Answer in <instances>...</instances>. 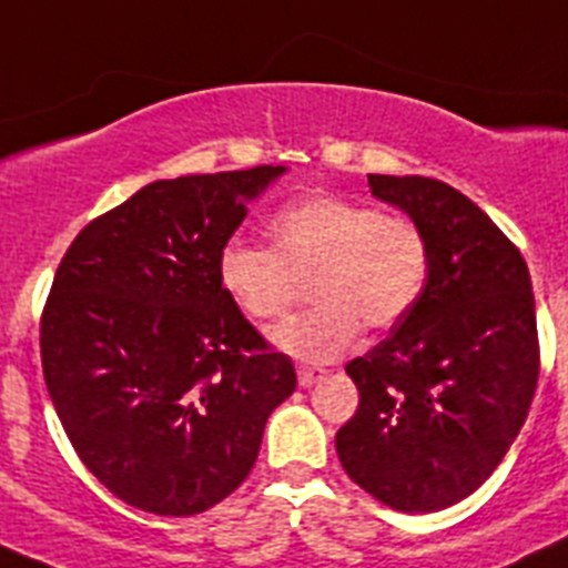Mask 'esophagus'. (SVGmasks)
<instances>
[{"instance_id":"1","label":"esophagus","mask_w":568,"mask_h":568,"mask_svg":"<svg viewBox=\"0 0 568 568\" xmlns=\"http://www.w3.org/2000/svg\"><path fill=\"white\" fill-rule=\"evenodd\" d=\"M322 376H325V371H322V367L303 365L300 371H296V379H300V385H303V387H311L316 379H322Z\"/></svg>"}]
</instances>
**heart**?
<instances>
[{"mask_svg":"<svg viewBox=\"0 0 568 568\" xmlns=\"http://www.w3.org/2000/svg\"><path fill=\"white\" fill-rule=\"evenodd\" d=\"M272 252L229 240L217 254V283L252 322L280 320L300 285L311 283L314 311L272 331L280 351L328 362L359 342L362 328L387 331L422 300L430 277V240L407 214L376 203L314 195L268 223Z\"/></svg>","mask_w":568,"mask_h":568,"instance_id":"b5f03b06","label":"heart"}]
</instances>
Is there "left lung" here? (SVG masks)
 <instances>
[{
  "mask_svg": "<svg viewBox=\"0 0 568 568\" xmlns=\"http://www.w3.org/2000/svg\"><path fill=\"white\" fill-rule=\"evenodd\" d=\"M430 240L422 300L345 371L359 387L336 433L345 473L398 513L453 507L487 481L526 422L540 373L526 260L449 183L367 175Z\"/></svg>",
  "mask_w": 568,
  "mask_h": 568,
  "instance_id": "8db88e82",
  "label": "left lung"
}]
</instances>
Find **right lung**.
Segmentation results:
<instances>
[{"mask_svg":"<svg viewBox=\"0 0 568 568\" xmlns=\"http://www.w3.org/2000/svg\"><path fill=\"white\" fill-rule=\"evenodd\" d=\"M285 166L155 181L87 223L39 322L53 407L84 467L152 515L246 481L296 373L217 283V254Z\"/></svg>","mask_w":568,"mask_h":568,"instance_id":"obj_1","label":"right lung"}]
</instances>
